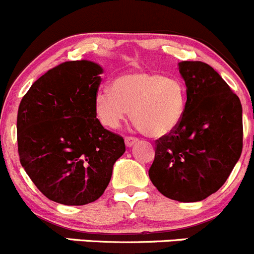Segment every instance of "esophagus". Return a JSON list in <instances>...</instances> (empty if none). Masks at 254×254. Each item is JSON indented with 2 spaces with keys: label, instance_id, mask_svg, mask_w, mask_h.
Here are the masks:
<instances>
[{
  "label": "esophagus",
  "instance_id": "esophagus-1",
  "mask_svg": "<svg viewBox=\"0 0 254 254\" xmlns=\"http://www.w3.org/2000/svg\"><path fill=\"white\" fill-rule=\"evenodd\" d=\"M137 142H138V138H135V137H126V138H125V143H126L127 147H132V145L135 144Z\"/></svg>",
  "mask_w": 254,
  "mask_h": 254
}]
</instances>
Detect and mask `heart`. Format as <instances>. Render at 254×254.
I'll return each mask as SVG.
<instances>
[{
    "label": "heart",
    "mask_w": 254,
    "mask_h": 254,
    "mask_svg": "<svg viewBox=\"0 0 254 254\" xmlns=\"http://www.w3.org/2000/svg\"><path fill=\"white\" fill-rule=\"evenodd\" d=\"M95 110L100 122L112 129L121 126L130 111V119L143 133L164 137L182 122L185 89L178 79L159 72H127L115 80L112 90L97 92Z\"/></svg>",
    "instance_id": "1"
}]
</instances>
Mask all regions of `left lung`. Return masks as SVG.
<instances>
[{
    "label": "left lung",
    "mask_w": 254,
    "mask_h": 254,
    "mask_svg": "<svg viewBox=\"0 0 254 254\" xmlns=\"http://www.w3.org/2000/svg\"><path fill=\"white\" fill-rule=\"evenodd\" d=\"M187 85L180 125L157 139L149 168L153 185L182 202L201 201L217 191L242 153V105L209 64L179 63Z\"/></svg>",
    "instance_id": "1"
}]
</instances>
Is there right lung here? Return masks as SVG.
Returning <instances> with one entry per match:
<instances>
[{
	"label": "right lung",
	"instance_id": "right-lung-1",
	"mask_svg": "<svg viewBox=\"0 0 254 254\" xmlns=\"http://www.w3.org/2000/svg\"><path fill=\"white\" fill-rule=\"evenodd\" d=\"M100 74L102 67L89 60L62 63L42 75L19 104V160L52 201L75 206L94 202L126 150L124 138L96 119Z\"/></svg>",
	"mask_w": 254,
	"mask_h": 254
}]
</instances>
